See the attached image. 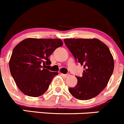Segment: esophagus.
Returning <instances> with one entry per match:
<instances>
[{"instance_id":"obj_1","label":"esophagus","mask_w":124,"mask_h":124,"mask_svg":"<svg viewBox=\"0 0 124 124\" xmlns=\"http://www.w3.org/2000/svg\"><path fill=\"white\" fill-rule=\"evenodd\" d=\"M61 75H62V76H63L64 78H67V77H68V76H70V74L69 73H67V74H61Z\"/></svg>"}]
</instances>
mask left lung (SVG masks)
<instances>
[{"instance_id":"obj_1","label":"left lung","mask_w":124,"mask_h":124,"mask_svg":"<svg viewBox=\"0 0 124 124\" xmlns=\"http://www.w3.org/2000/svg\"><path fill=\"white\" fill-rule=\"evenodd\" d=\"M64 42L77 62L84 66L83 76H76L78 83L70 87L75 98L89 100L107 85L114 70V59L109 49L96 39H64Z\"/></svg>"}]
</instances>
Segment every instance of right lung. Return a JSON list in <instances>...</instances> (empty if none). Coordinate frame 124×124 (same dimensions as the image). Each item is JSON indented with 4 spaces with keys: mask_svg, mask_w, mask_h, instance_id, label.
<instances>
[{
    "mask_svg": "<svg viewBox=\"0 0 124 124\" xmlns=\"http://www.w3.org/2000/svg\"><path fill=\"white\" fill-rule=\"evenodd\" d=\"M62 45L61 39H26L15 46L9 67L11 76L22 92L37 97L48 90L58 73L45 68L51 63L49 55Z\"/></svg>",
    "mask_w": 124,
    "mask_h": 124,
    "instance_id": "add662e5",
    "label": "right lung"
}]
</instances>
